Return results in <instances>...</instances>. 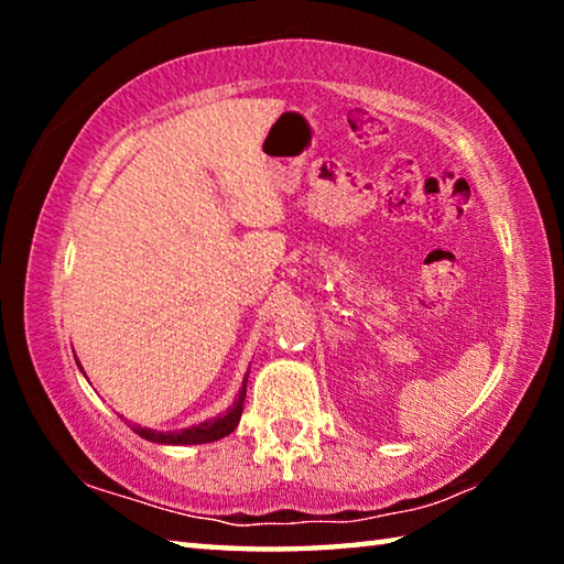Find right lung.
<instances>
[{
	"label": "right lung",
	"instance_id": "1",
	"mask_svg": "<svg viewBox=\"0 0 564 564\" xmlns=\"http://www.w3.org/2000/svg\"><path fill=\"white\" fill-rule=\"evenodd\" d=\"M82 368V366H79ZM248 380V378H246ZM246 380L241 390H238V398L236 403L226 410L224 415L212 417V420H204V423L198 425H191L186 431H151V427H141L137 425L133 427V433L144 437V441L151 443H159V445H202V443H214V441H221V437L231 435L236 431L238 420H241L243 413V400H246Z\"/></svg>",
	"mask_w": 564,
	"mask_h": 564
}]
</instances>
